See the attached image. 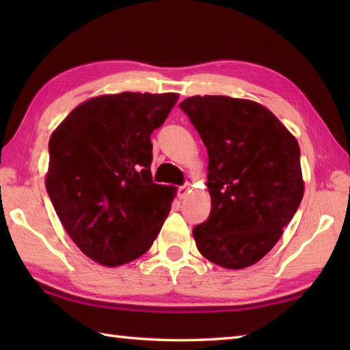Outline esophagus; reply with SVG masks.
Wrapping results in <instances>:
<instances>
[{
	"label": "esophagus",
	"mask_w": 350,
	"mask_h": 350,
	"mask_svg": "<svg viewBox=\"0 0 350 350\" xmlns=\"http://www.w3.org/2000/svg\"><path fill=\"white\" fill-rule=\"evenodd\" d=\"M188 192H189V183L183 185V187H180L179 189H177V197H179L180 200H185V198H187V196H188Z\"/></svg>",
	"instance_id": "esophagus-1"
}]
</instances>
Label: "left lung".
Wrapping results in <instances>:
<instances>
[{
    "label": "left lung",
    "mask_w": 350,
    "mask_h": 350,
    "mask_svg": "<svg viewBox=\"0 0 350 350\" xmlns=\"http://www.w3.org/2000/svg\"><path fill=\"white\" fill-rule=\"evenodd\" d=\"M207 148L212 209L196 245L226 269L256 265L301 204L299 144L269 109L250 99L192 96L179 105Z\"/></svg>",
    "instance_id": "obj_1"
}]
</instances>
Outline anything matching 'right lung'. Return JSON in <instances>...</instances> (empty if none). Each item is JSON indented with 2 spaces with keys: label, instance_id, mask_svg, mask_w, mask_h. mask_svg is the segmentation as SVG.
<instances>
[{
  "label": "right lung",
  "instance_id": "add662e5",
  "mask_svg": "<svg viewBox=\"0 0 350 350\" xmlns=\"http://www.w3.org/2000/svg\"><path fill=\"white\" fill-rule=\"evenodd\" d=\"M177 99V93L96 96L52 132L44 185L64 230L93 262H133L161 232L176 189L152 180L150 133Z\"/></svg>",
  "mask_w": 350,
  "mask_h": 350
}]
</instances>
